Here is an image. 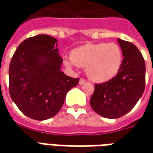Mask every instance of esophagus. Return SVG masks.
I'll return each mask as SVG.
<instances>
[{
	"mask_svg": "<svg viewBox=\"0 0 153 153\" xmlns=\"http://www.w3.org/2000/svg\"><path fill=\"white\" fill-rule=\"evenodd\" d=\"M85 82H86V81L83 79V78H81V79H80V81H79L80 85H82V84H84Z\"/></svg>",
	"mask_w": 153,
	"mask_h": 153,
	"instance_id": "obj_1",
	"label": "esophagus"
}]
</instances>
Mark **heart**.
Masks as SVG:
<instances>
[{
	"instance_id": "1",
	"label": "heart",
	"mask_w": 153,
	"mask_h": 153,
	"mask_svg": "<svg viewBox=\"0 0 153 153\" xmlns=\"http://www.w3.org/2000/svg\"><path fill=\"white\" fill-rule=\"evenodd\" d=\"M68 67L86 68L88 76L94 82H105L117 76L123 64V52L116 43H87L75 48L71 59H65Z\"/></svg>"
}]
</instances>
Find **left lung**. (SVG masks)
Segmentation results:
<instances>
[{
	"instance_id": "1",
	"label": "left lung",
	"mask_w": 153,
	"mask_h": 153,
	"mask_svg": "<svg viewBox=\"0 0 153 153\" xmlns=\"http://www.w3.org/2000/svg\"><path fill=\"white\" fill-rule=\"evenodd\" d=\"M123 64L117 76L108 82L94 84L90 99L93 110L106 118H118L136 105L145 90L146 65L136 46L117 38Z\"/></svg>"
}]
</instances>
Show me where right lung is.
Instances as JSON below:
<instances>
[{
	"label": "right lung",
	"mask_w": 153,
	"mask_h": 153,
	"mask_svg": "<svg viewBox=\"0 0 153 153\" xmlns=\"http://www.w3.org/2000/svg\"><path fill=\"white\" fill-rule=\"evenodd\" d=\"M57 39L37 35L25 40L15 51L9 65V93L24 114L35 120L54 117L67 92L78 84L61 71L63 59Z\"/></svg>",
	"instance_id": "right-lung-1"
}]
</instances>
